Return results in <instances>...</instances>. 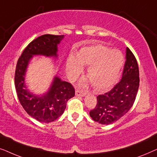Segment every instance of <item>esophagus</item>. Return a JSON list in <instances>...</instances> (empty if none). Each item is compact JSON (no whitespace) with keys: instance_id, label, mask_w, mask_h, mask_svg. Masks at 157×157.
Returning a JSON list of instances; mask_svg holds the SVG:
<instances>
[{"instance_id":"esophagus-1","label":"esophagus","mask_w":157,"mask_h":157,"mask_svg":"<svg viewBox=\"0 0 157 157\" xmlns=\"http://www.w3.org/2000/svg\"><path fill=\"white\" fill-rule=\"evenodd\" d=\"M85 94H86V93L83 91H80V90H78V89L76 91V95L77 96H83Z\"/></svg>"}]
</instances>
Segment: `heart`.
Wrapping results in <instances>:
<instances>
[{
    "mask_svg": "<svg viewBox=\"0 0 157 157\" xmlns=\"http://www.w3.org/2000/svg\"><path fill=\"white\" fill-rule=\"evenodd\" d=\"M124 64V57L119 51L108 47H86L77 53V59L71 54L66 62V70L71 78H74L81 71V66H87L86 75L96 91H104L117 82ZM83 81L82 84H85Z\"/></svg>",
    "mask_w": 157,
    "mask_h": 157,
    "instance_id": "obj_1",
    "label": "heart"
}]
</instances>
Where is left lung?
Returning <instances> with one entry per match:
<instances>
[{"label": "left lung", "mask_w": 157, "mask_h": 157, "mask_svg": "<svg viewBox=\"0 0 157 157\" xmlns=\"http://www.w3.org/2000/svg\"><path fill=\"white\" fill-rule=\"evenodd\" d=\"M139 86L138 63L134 53L127 48L121 81L109 91L97 96V103L95 108L90 111V117L94 121L105 125L118 121L132 107Z\"/></svg>", "instance_id": "1"}]
</instances>
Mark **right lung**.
Returning <instances> with one entry per match:
<instances>
[{"mask_svg":"<svg viewBox=\"0 0 157 157\" xmlns=\"http://www.w3.org/2000/svg\"><path fill=\"white\" fill-rule=\"evenodd\" d=\"M63 37L64 35L45 34L36 38L25 47L16 64L15 87L19 101L28 114L40 122L49 123L61 117L65 110L66 103L75 95L74 87L71 83L55 77L48 93L38 97L30 94L25 89V72L33 55L57 56V44Z\"/></svg>","mask_w":157,"mask_h":157,"instance_id":"1","label":"right lung"}]
</instances>
